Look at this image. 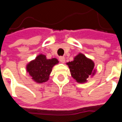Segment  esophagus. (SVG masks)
<instances>
[{
  "label": "esophagus",
  "instance_id": "34e87169",
  "mask_svg": "<svg viewBox=\"0 0 122 122\" xmlns=\"http://www.w3.org/2000/svg\"><path fill=\"white\" fill-rule=\"evenodd\" d=\"M59 61H60L61 63H65V57L61 56V57H59Z\"/></svg>",
  "mask_w": 122,
  "mask_h": 122
}]
</instances>
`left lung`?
Here are the masks:
<instances>
[{
	"instance_id": "1",
	"label": "left lung",
	"mask_w": 122,
	"mask_h": 122,
	"mask_svg": "<svg viewBox=\"0 0 122 122\" xmlns=\"http://www.w3.org/2000/svg\"><path fill=\"white\" fill-rule=\"evenodd\" d=\"M72 78L79 83L87 82V79L94 74V63L82 53H79L74 61L67 63Z\"/></svg>"
}]
</instances>
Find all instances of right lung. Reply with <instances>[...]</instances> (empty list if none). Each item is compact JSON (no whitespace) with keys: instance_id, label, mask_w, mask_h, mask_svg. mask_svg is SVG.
<instances>
[{"instance_id":"obj_1","label":"right lung","mask_w":122,"mask_h":122,"mask_svg":"<svg viewBox=\"0 0 122 122\" xmlns=\"http://www.w3.org/2000/svg\"><path fill=\"white\" fill-rule=\"evenodd\" d=\"M58 63L57 59H48L46 56L40 54L27 65V71L34 81L43 83L48 81L53 66Z\"/></svg>"}]
</instances>
